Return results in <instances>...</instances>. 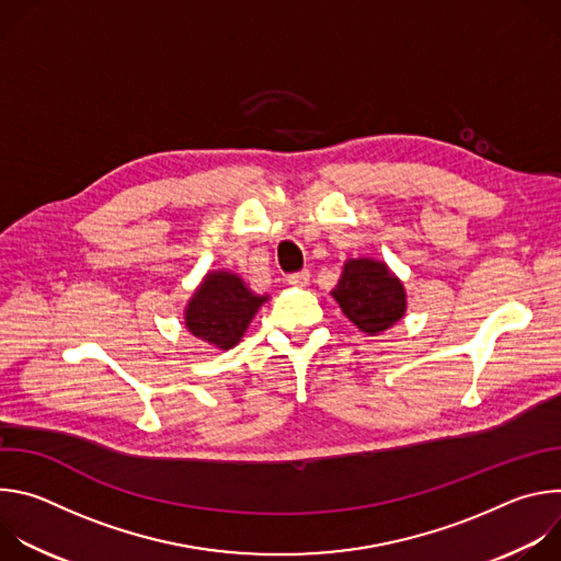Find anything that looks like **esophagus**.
<instances>
[{"label":"esophagus","mask_w":561,"mask_h":561,"mask_svg":"<svg viewBox=\"0 0 561 561\" xmlns=\"http://www.w3.org/2000/svg\"><path fill=\"white\" fill-rule=\"evenodd\" d=\"M308 282H310V271H297L288 275L290 286H308Z\"/></svg>","instance_id":"obj_1"}]
</instances>
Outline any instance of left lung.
<instances>
[{
  "label": "left lung",
  "instance_id": "left-lung-1",
  "mask_svg": "<svg viewBox=\"0 0 561 561\" xmlns=\"http://www.w3.org/2000/svg\"><path fill=\"white\" fill-rule=\"evenodd\" d=\"M333 297L351 322L368 335L390 329L407 310L402 282L373 260H351Z\"/></svg>",
  "mask_w": 561,
  "mask_h": 561
}]
</instances>
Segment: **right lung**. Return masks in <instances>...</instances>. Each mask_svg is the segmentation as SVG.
<instances>
[{
	"mask_svg": "<svg viewBox=\"0 0 561 561\" xmlns=\"http://www.w3.org/2000/svg\"><path fill=\"white\" fill-rule=\"evenodd\" d=\"M266 301L230 273H210L186 308L188 331L217 346L230 348L242 340L253 314Z\"/></svg>",
	"mask_w": 561,
	"mask_h": 561,
	"instance_id": "right-lung-1",
	"label": "right lung"
}]
</instances>
